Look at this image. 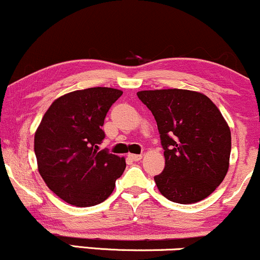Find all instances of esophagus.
Segmentation results:
<instances>
[{
	"mask_svg": "<svg viewBox=\"0 0 260 260\" xmlns=\"http://www.w3.org/2000/svg\"><path fill=\"white\" fill-rule=\"evenodd\" d=\"M128 157L132 161H139L143 156L140 154H128Z\"/></svg>",
	"mask_w": 260,
	"mask_h": 260,
	"instance_id": "esophagus-1",
	"label": "esophagus"
}]
</instances>
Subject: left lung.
Here are the masks:
<instances>
[{
	"mask_svg": "<svg viewBox=\"0 0 260 260\" xmlns=\"http://www.w3.org/2000/svg\"><path fill=\"white\" fill-rule=\"evenodd\" d=\"M137 95L159 129L165 169L154 180L161 194L180 204L207 198L229 170L231 132L221 112L197 91L161 89Z\"/></svg>",
	"mask_w": 260,
	"mask_h": 260,
	"instance_id": "obj_1",
	"label": "left lung"
}]
</instances>
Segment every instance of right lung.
I'll return each mask as SVG.
<instances>
[{"label":"right lung","mask_w":260,"mask_h":260,"mask_svg":"<svg viewBox=\"0 0 260 260\" xmlns=\"http://www.w3.org/2000/svg\"><path fill=\"white\" fill-rule=\"evenodd\" d=\"M121 95V90L103 86L68 92L53 101L35 132L39 172L70 204H100L126 169L123 157L99 149L106 113Z\"/></svg>","instance_id":"obj_1"}]
</instances>
